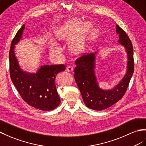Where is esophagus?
<instances>
[{"label": "esophagus", "mask_w": 146, "mask_h": 146, "mask_svg": "<svg viewBox=\"0 0 146 146\" xmlns=\"http://www.w3.org/2000/svg\"><path fill=\"white\" fill-rule=\"evenodd\" d=\"M73 66H72V65H68V66H67V67H66V70L68 71V72H72L73 71Z\"/></svg>", "instance_id": "34e87169"}]
</instances>
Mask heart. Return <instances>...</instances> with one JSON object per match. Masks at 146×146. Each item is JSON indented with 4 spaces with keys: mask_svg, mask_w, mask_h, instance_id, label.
<instances>
[{
    "mask_svg": "<svg viewBox=\"0 0 146 146\" xmlns=\"http://www.w3.org/2000/svg\"><path fill=\"white\" fill-rule=\"evenodd\" d=\"M74 50H79L81 48V44L78 43L74 45ZM62 48L61 47L58 46V44L55 43H52L50 46V51L52 54H60L62 52Z\"/></svg>",
    "mask_w": 146,
    "mask_h": 146,
    "instance_id": "b5f03b06",
    "label": "heart"
}]
</instances>
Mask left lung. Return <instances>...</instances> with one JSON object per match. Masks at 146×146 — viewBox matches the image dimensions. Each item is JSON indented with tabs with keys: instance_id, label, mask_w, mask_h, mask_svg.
<instances>
[{
	"instance_id": "8db88e82",
	"label": "left lung",
	"mask_w": 146,
	"mask_h": 146,
	"mask_svg": "<svg viewBox=\"0 0 146 146\" xmlns=\"http://www.w3.org/2000/svg\"><path fill=\"white\" fill-rule=\"evenodd\" d=\"M119 35L118 42L124 46L128 54V70L124 78L111 90H102L97 82L94 73L95 54H83L75 60L74 78L81 92L83 101L88 108L94 110H102L114 105L125 95L134 72L133 47L131 41L126 32L116 26Z\"/></svg>"
}]
</instances>
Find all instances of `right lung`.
Masks as SVG:
<instances>
[{"mask_svg":"<svg viewBox=\"0 0 146 146\" xmlns=\"http://www.w3.org/2000/svg\"><path fill=\"white\" fill-rule=\"evenodd\" d=\"M24 29L25 25L14 37L10 48L11 80L21 98L28 105L40 110H54L60 104L55 79L58 73L65 70V65L60 64L42 66L36 73L23 72L15 55L14 46L20 41Z\"/></svg>","mask_w":146,"mask_h":146,"instance_id":"obj_1","label":"right lung"}]
</instances>
